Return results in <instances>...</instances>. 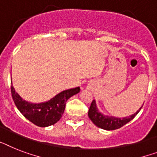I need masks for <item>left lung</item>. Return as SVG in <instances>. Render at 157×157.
I'll list each match as a JSON object with an SVG mask.
<instances>
[{"label": "left lung", "instance_id": "obj_1", "mask_svg": "<svg viewBox=\"0 0 157 157\" xmlns=\"http://www.w3.org/2000/svg\"><path fill=\"white\" fill-rule=\"evenodd\" d=\"M143 106H141V108ZM141 108L136 113L129 116V117H127V118H115V117H109V116L103 115L102 114H101L100 112L98 110L96 102L94 100L90 105L88 115H89V118L91 119L92 122L96 125L97 127L102 128L104 130L110 131V130L118 129V128L124 126L125 124H127V123H129L130 121L136 117V115L140 112Z\"/></svg>", "mask_w": 157, "mask_h": 157}]
</instances>
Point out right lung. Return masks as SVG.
<instances>
[{
	"label": "right lung",
	"instance_id": "right-lung-1",
	"mask_svg": "<svg viewBox=\"0 0 157 157\" xmlns=\"http://www.w3.org/2000/svg\"><path fill=\"white\" fill-rule=\"evenodd\" d=\"M80 92V88L64 90L47 102L32 104L21 99L11 86L13 100L17 108L28 120L36 126L45 127L56 123L61 118L65 109L66 101Z\"/></svg>",
	"mask_w": 157,
	"mask_h": 157
}]
</instances>
